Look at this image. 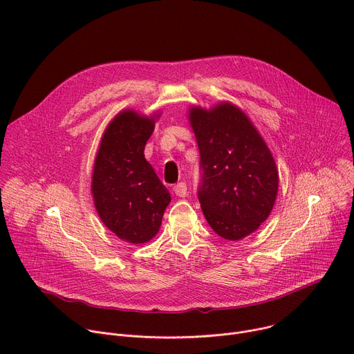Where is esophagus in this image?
I'll return each mask as SVG.
<instances>
[{"label":"esophagus","instance_id":"34e87169","mask_svg":"<svg viewBox=\"0 0 354 354\" xmlns=\"http://www.w3.org/2000/svg\"><path fill=\"white\" fill-rule=\"evenodd\" d=\"M174 194L179 198H185L186 194H187V187H186V183L185 182H179L178 185L174 186Z\"/></svg>","mask_w":354,"mask_h":354}]
</instances>
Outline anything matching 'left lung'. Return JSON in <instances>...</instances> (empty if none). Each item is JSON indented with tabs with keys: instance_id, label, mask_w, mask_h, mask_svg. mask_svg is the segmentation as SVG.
Returning <instances> with one entry per match:
<instances>
[{
	"instance_id": "8db88e82",
	"label": "left lung",
	"mask_w": 354,
	"mask_h": 354,
	"mask_svg": "<svg viewBox=\"0 0 354 354\" xmlns=\"http://www.w3.org/2000/svg\"><path fill=\"white\" fill-rule=\"evenodd\" d=\"M187 120L201 153L198 198L205 219L221 238L241 241L273 209L279 191L274 158L249 116L232 102L191 106Z\"/></svg>"
}]
</instances>
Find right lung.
Here are the masks:
<instances>
[{
  "instance_id": "obj_1",
  "label": "right lung",
  "mask_w": 354,
  "mask_h": 354,
  "mask_svg": "<svg viewBox=\"0 0 354 354\" xmlns=\"http://www.w3.org/2000/svg\"><path fill=\"white\" fill-rule=\"evenodd\" d=\"M160 112L124 109L105 128L93 160L91 192L104 225L118 238L142 245L159 232L171 195L144 151Z\"/></svg>"
}]
</instances>
